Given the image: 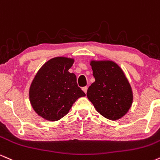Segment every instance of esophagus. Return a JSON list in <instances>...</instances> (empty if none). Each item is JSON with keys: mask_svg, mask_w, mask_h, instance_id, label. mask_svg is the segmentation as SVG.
I'll return each instance as SVG.
<instances>
[{"mask_svg": "<svg viewBox=\"0 0 160 160\" xmlns=\"http://www.w3.org/2000/svg\"><path fill=\"white\" fill-rule=\"evenodd\" d=\"M82 90H83V91L84 92V93H87V91H88V87H84L82 88Z\"/></svg>", "mask_w": 160, "mask_h": 160, "instance_id": "esophagus-1", "label": "esophagus"}]
</instances>
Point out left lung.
<instances>
[{
	"instance_id": "left-lung-1",
	"label": "left lung",
	"mask_w": 160,
	"mask_h": 160,
	"mask_svg": "<svg viewBox=\"0 0 160 160\" xmlns=\"http://www.w3.org/2000/svg\"><path fill=\"white\" fill-rule=\"evenodd\" d=\"M95 82L87 97L99 114L108 119H120L132 102L130 84L124 73L113 61H91Z\"/></svg>"
}]
</instances>
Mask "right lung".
Masks as SVG:
<instances>
[{
    "instance_id": "add662e5",
    "label": "right lung",
    "mask_w": 160,
    "mask_h": 160,
    "mask_svg": "<svg viewBox=\"0 0 160 160\" xmlns=\"http://www.w3.org/2000/svg\"><path fill=\"white\" fill-rule=\"evenodd\" d=\"M73 59L52 58L39 69L30 88L31 106L39 116L51 121L61 119L72 104L85 93L78 86L76 76L69 69Z\"/></svg>"
}]
</instances>
